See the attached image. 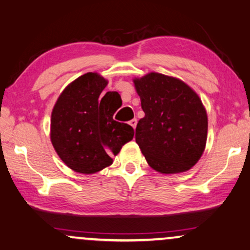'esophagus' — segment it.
<instances>
[{"instance_id":"34e87169","label":"esophagus","mask_w":250,"mask_h":250,"mask_svg":"<svg viewBox=\"0 0 250 250\" xmlns=\"http://www.w3.org/2000/svg\"><path fill=\"white\" fill-rule=\"evenodd\" d=\"M129 125H131L132 128H136V125H137V119H132V120H130V121H129Z\"/></svg>"}]
</instances>
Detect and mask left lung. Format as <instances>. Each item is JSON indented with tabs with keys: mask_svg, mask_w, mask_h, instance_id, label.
Returning a JSON list of instances; mask_svg holds the SVG:
<instances>
[{
	"mask_svg": "<svg viewBox=\"0 0 250 250\" xmlns=\"http://www.w3.org/2000/svg\"><path fill=\"white\" fill-rule=\"evenodd\" d=\"M132 81L145 113L136 143L148 166L161 174L189 170L207 142L208 116L200 97L182 80L160 73Z\"/></svg>",
	"mask_w": 250,
	"mask_h": 250,
	"instance_id": "1",
	"label": "left lung"
}]
</instances>
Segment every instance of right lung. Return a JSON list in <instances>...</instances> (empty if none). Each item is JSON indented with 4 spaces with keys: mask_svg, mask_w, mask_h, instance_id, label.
Wrapping results in <instances>:
<instances>
[{
    "mask_svg": "<svg viewBox=\"0 0 250 250\" xmlns=\"http://www.w3.org/2000/svg\"><path fill=\"white\" fill-rule=\"evenodd\" d=\"M108 81L98 73H85L69 83L51 113L50 138L62 161L72 170L95 174L113 164L134 129L113 120L121 97L116 91L101 94Z\"/></svg>",
    "mask_w": 250,
    "mask_h": 250,
    "instance_id": "1",
    "label": "right lung"
}]
</instances>
